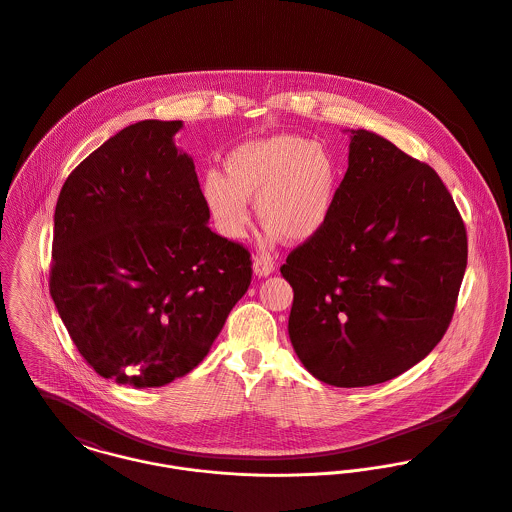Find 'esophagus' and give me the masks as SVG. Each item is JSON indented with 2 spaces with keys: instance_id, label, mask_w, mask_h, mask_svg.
Returning a JSON list of instances; mask_svg holds the SVG:
<instances>
[{
  "instance_id": "obj_1",
  "label": "esophagus",
  "mask_w": 512,
  "mask_h": 512,
  "mask_svg": "<svg viewBox=\"0 0 512 512\" xmlns=\"http://www.w3.org/2000/svg\"><path fill=\"white\" fill-rule=\"evenodd\" d=\"M273 271H275V263L271 261V257H267V255H257V257L253 259V273H255L257 277H269Z\"/></svg>"
}]
</instances>
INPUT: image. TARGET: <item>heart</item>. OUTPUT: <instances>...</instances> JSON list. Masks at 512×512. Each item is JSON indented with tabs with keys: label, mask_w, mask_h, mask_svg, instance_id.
<instances>
[{
	"label": "heart",
	"mask_w": 512,
	"mask_h": 512,
	"mask_svg": "<svg viewBox=\"0 0 512 512\" xmlns=\"http://www.w3.org/2000/svg\"><path fill=\"white\" fill-rule=\"evenodd\" d=\"M338 184V163L326 147L298 135H275L233 149L226 174L206 172L202 198L226 239L243 237L251 222L249 198H257L267 239L281 233L290 243H306L328 226Z\"/></svg>",
	"instance_id": "b5f03b06"
}]
</instances>
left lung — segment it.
Wrapping results in <instances>:
<instances>
[{"label":"left lung","mask_w":512,"mask_h":512,"mask_svg":"<svg viewBox=\"0 0 512 512\" xmlns=\"http://www.w3.org/2000/svg\"><path fill=\"white\" fill-rule=\"evenodd\" d=\"M328 226L281 267L294 290L288 336L334 387L395 379L444 338L467 267V233L432 167L351 129Z\"/></svg>","instance_id":"left-lung-1"}]
</instances>
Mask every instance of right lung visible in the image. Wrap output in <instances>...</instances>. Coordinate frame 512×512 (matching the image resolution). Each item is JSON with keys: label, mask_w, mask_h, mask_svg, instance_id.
Returning a JSON list of instances; mask_svg holds the SVG:
<instances>
[{"label": "right lung", "mask_w": 512, "mask_h": 512, "mask_svg": "<svg viewBox=\"0 0 512 512\" xmlns=\"http://www.w3.org/2000/svg\"><path fill=\"white\" fill-rule=\"evenodd\" d=\"M182 121H137L66 178L51 296L86 363L137 389L190 373L251 284L249 251L208 228Z\"/></svg>", "instance_id": "obj_1"}]
</instances>
